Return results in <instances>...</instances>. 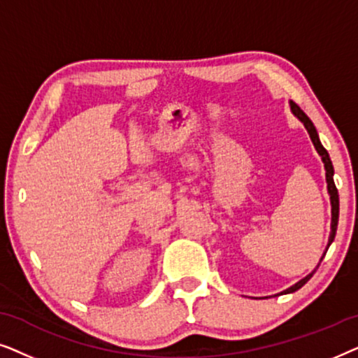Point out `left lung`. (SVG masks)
<instances>
[{
	"label": "left lung",
	"instance_id": "obj_1",
	"mask_svg": "<svg viewBox=\"0 0 358 358\" xmlns=\"http://www.w3.org/2000/svg\"><path fill=\"white\" fill-rule=\"evenodd\" d=\"M290 107H292L293 114H295V115L298 117V119H300V120L303 122V125L306 127V130H308V134H310V138H311V141H313V145H315V148L317 150V153L321 155L322 163H324V168H326L327 190H329L331 205H332V222H331L329 243H327V248H326V251H327V249H329V246H331V243L334 241L336 231H337V222H339V194H337V187H336V184H334V178H332V176H334V168H332L331 158H329V155H327L326 148L321 145L320 136H317V131H316V129H315V125H313V122L310 120V117H308V115L305 114V112H303V110L300 109V106L295 104V102H293V101H290ZM322 257H324V256H322ZM322 257H321V261H322ZM313 273H315V272H311L310 275H306L305 278H303V280L295 283V285L290 287V288H287V290L282 292V293H293V292H296L298 288H301L308 280H310V278L313 277Z\"/></svg>",
	"mask_w": 358,
	"mask_h": 358
}]
</instances>
